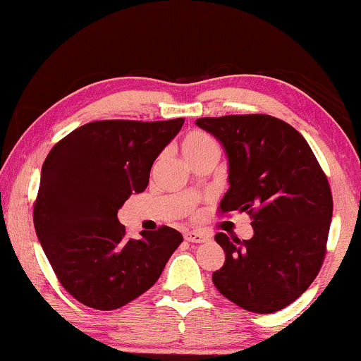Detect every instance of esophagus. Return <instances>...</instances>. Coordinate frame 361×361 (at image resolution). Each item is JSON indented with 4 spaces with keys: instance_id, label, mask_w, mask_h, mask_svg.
I'll return each instance as SVG.
<instances>
[{
    "instance_id": "1",
    "label": "esophagus",
    "mask_w": 361,
    "mask_h": 361,
    "mask_svg": "<svg viewBox=\"0 0 361 361\" xmlns=\"http://www.w3.org/2000/svg\"><path fill=\"white\" fill-rule=\"evenodd\" d=\"M184 238L187 241H190V243H205V241H209V235L205 233H200V231H185Z\"/></svg>"
}]
</instances>
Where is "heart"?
I'll list each match as a JSON object with an SVG mask.
<instances>
[{"label": "heart", "mask_w": 361, "mask_h": 361, "mask_svg": "<svg viewBox=\"0 0 361 361\" xmlns=\"http://www.w3.org/2000/svg\"><path fill=\"white\" fill-rule=\"evenodd\" d=\"M180 149L182 154L185 157V161L190 162L194 161L195 157L205 154V152L219 149V146H216L215 140L209 135V133L194 130L187 133L184 136V140L180 142Z\"/></svg>", "instance_id": "heart-1"}]
</instances>
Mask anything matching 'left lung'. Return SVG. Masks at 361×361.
<instances>
[{"mask_svg": "<svg viewBox=\"0 0 361 361\" xmlns=\"http://www.w3.org/2000/svg\"><path fill=\"white\" fill-rule=\"evenodd\" d=\"M195 125L224 145L230 189L220 215L246 212L250 240L216 233L225 264L215 288L255 314L294 302L322 268L332 220V192L317 157L298 130L269 115L199 118Z\"/></svg>", "mask_w": 361, "mask_h": 361, "instance_id": "left-lung-1", "label": "left lung"}]
</instances>
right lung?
<instances>
[{
	"mask_svg": "<svg viewBox=\"0 0 361 361\" xmlns=\"http://www.w3.org/2000/svg\"><path fill=\"white\" fill-rule=\"evenodd\" d=\"M182 125L184 118L92 121L44 161L34 228L62 288L87 307L113 310L140 298L184 240L166 225L130 238L116 216L146 189L152 162Z\"/></svg>",
	"mask_w": 361,
	"mask_h": 361,
	"instance_id": "add662e5",
	"label": "right lung"
}]
</instances>
